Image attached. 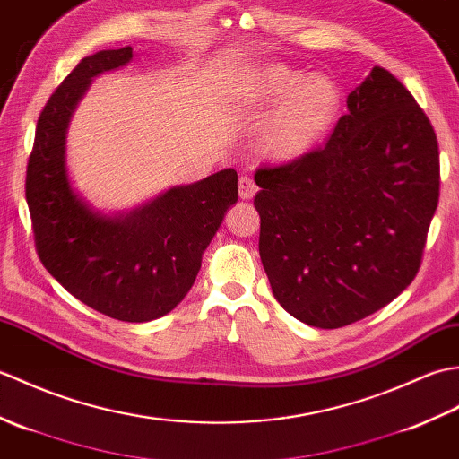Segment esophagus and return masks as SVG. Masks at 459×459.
I'll return each instance as SVG.
<instances>
[{"mask_svg": "<svg viewBox=\"0 0 459 459\" xmlns=\"http://www.w3.org/2000/svg\"><path fill=\"white\" fill-rule=\"evenodd\" d=\"M256 191H258V185H256L255 181H252L250 178H240V181H238V195H240V199L248 201V199L255 197Z\"/></svg>", "mask_w": 459, "mask_h": 459, "instance_id": "esophagus-1", "label": "esophagus"}]
</instances>
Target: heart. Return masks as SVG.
<instances>
[{
	"label": "heart",
	"mask_w": 459,
	"mask_h": 459,
	"mask_svg": "<svg viewBox=\"0 0 459 459\" xmlns=\"http://www.w3.org/2000/svg\"><path fill=\"white\" fill-rule=\"evenodd\" d=\"M255 110L278 104L258 132V150L270 160L286 161L309 152L335 124L341 92L327 74H304L281 65L262 68L245 94Z\"/></svg>",
	"instance_id": "obj_1"
}]
</instances>
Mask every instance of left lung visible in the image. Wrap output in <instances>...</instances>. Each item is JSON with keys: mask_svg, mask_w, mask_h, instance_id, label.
I'll return each instance as SVG.
<instances>
[{"mask_svg": "<svg viewBox=\"0 0 459 459\" xmlns=\"http://www.w3.org/2000/svg\"><path fill=\"white\" fill-rule=\"evenodd\" d=\"M260 258L290 316L337 329L375 314L422 264L440 197L430 120L380 66L349 94L325 145L262 165Z\"/></svg>", "mask_w": 459, "mask_h": 459, "instance_id": "obj_1", "label": "left lung"}]
</instances>
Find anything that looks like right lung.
Here are the masks:
<instances>
[{"label": "right lung", "instance_id": "obj_1", "mask_svg": "<svg viewBox=\"0 0 459 459\" xmlns=\"http://www.w3.org/2000/svg\"><path fill=\"white\" fill-rule=\"evenodd\" d=\"M130 58L132 47L84 56L56 86L37 120L25 197L48 274L100 314L142 324L169 314L191 290L204 248L238 199V175L222 169L114 219L76 197L65 165L68 120L92 76Z\"/></svg>", "mask_w": 459, "mask_h": 459}]
</instances>
